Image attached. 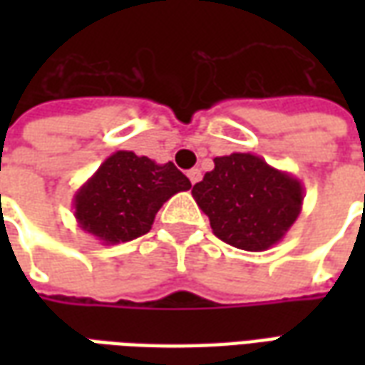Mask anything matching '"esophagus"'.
Segmentation results:
<instances>
[{
  "mask_svg": "<svg viewBox=\"0 0 365 365\" xmlns=\"http://www.w3.org/2000/svg\"><path fill=\"white\" fill-rule=\"evenodd\" d=\"M187 178H190L191 183H197L199 180H201V170L193 168V170H190V172H187Z\"/></svg>",
  "mask_w": 365,
  "mask_h": 365,
  "instance_id": "1",
  "label": "esophagus"
}]
</instances>
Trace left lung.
Returning a JSON list of instances; mask_svg holds the SVG:
<instances>
[{"mask_svg": "<svg viewBox=\"0 0 365 365\" xmlns=\"http://www.w3.org/2000/svg\"><path fill=\"white\" fill-rule=\"evenodd\" d=\"M191 195L222 242L264 252L277 245L303 209V183L250 152L217 156Z\"/></svg>", "mask_w": 365, "mask_h": 365, "instance_id": "obj_1", "label": "left lung"}]
</instances>
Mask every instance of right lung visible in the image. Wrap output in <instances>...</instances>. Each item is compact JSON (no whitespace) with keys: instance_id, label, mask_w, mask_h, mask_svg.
Instances as JSON below:
<instances>
[{"instance_id":"obj_1","label":"right lung","mask_w":365,"mask_h":365,"mask_svg":"<svg viewBox=\"0 0 365 365\" xmlns=\"http://www.w3.org/2000/svg\"><path fill=\"white\" fill-rule=\"evenodd\" d=\"M190 187L172 162L117 150L76 191L72 207L80 229L101 245H119L146 235L160 207Z\"/></svg>"}]
</instances>
